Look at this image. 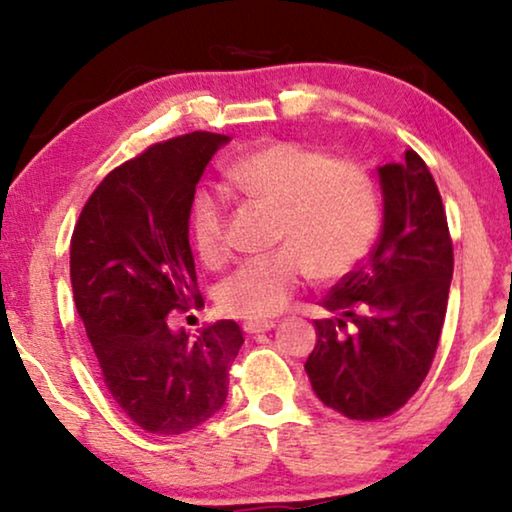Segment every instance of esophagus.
<instances>
[{"instance_id": "34e87169", "label": "esophagus", "mask_w": 512, "mask_h": 512, "mask_svg": "<svg viewBox=\"0 0 512 512\" xmlns=\"http://www.w3.org/2000/svg\"><path fill=\"white\" fill-rule=\"evenodd\" d=\"M242 328H244V333H249V335L265 333V331H270V328H275V321H244Z\"/></svg>"}]
</instances>
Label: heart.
<instances>
[{"mask_svg": "<svg viewBox=\"0 0 512 512\" xmlns=\"http://www.w3.org/2000/svg\"><path fill=\"white\" fill-rule=\"evenodd\" d=\"M223 181L230 191L277 207L272 254L247 258L219 286L223 312L268 319L282 312L310 279L352 272L380 230V195L370 174L352 160H331L324 151L296 142H272L235 158ZM228 205L219 188L202 186L191 200L193 244L207 265L228 256Z\"/></svg>", "mask_w": 512, "mask_h": 512, "instance_id": "obj_1", "label": "heart"}]
</instances>
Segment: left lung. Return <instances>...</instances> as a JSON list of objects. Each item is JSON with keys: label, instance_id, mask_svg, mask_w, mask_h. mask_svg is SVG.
I'll use <instances>...</instances> for the list:
<instances>
[{"label": "left lung", "instance_id": "left-lung-1", "mask_svg": "<svg viewBox=\"0 0 512 512\" xmlns=\"http://www.w3.org/2000/svg\"><path fill=\"white\" fill-rule=\"evenodd\" d=\"M382 235L321 300L305 373L319 401L349 419L394 415L422 387L443 331L454 270L438 186L415 151L377 167Z\"/></svg>", "mask_w": 512, "mask_h": 512}]
</instances>
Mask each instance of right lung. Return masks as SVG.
Instances as JSON below:
<instances>
[{
    "label": "right lung",
    "mask_w": 512,
    "mask_h": 512,
    "mask_svg": "<svg viewBox=\"0 0 512 512\" xmlns=\"http://www.w3.org/2000/svg\"><path fill=\"white\" fill-rule=\"evenodd\" d=\"M226 142V135L188 132L149 146L102 179L72 233L74 303L102 380L118 408L158 436H179L221 410L244 342L230 319L205 326L195 342L167 326L172 310L205 305L188 212L202 172Z\"/></svg>",
    "instance_id": "add662e5"
}]
</instances>
